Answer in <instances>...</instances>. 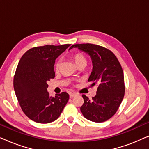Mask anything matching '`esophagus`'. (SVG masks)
Wrapping results in <instances>:
<instances>
[{
  "instance_id": "34e87169",
  "label": "esophagus",
  "mask_w": 149,
  "mask_h": 149,
  "mask_svg": "<svg viewBox=\"0 0 149 149\" xmlns=\"http://www.w3.org/2000/svg\"><path fill=\"white\" fill-rule=\"evenodd\" d=\"M75 93H69V95H70V97H74L75 96Z\"/></svg>"
}]
</instances>
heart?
Instances as JSON below:
<instances>
[{
  "label": "heart",
  "instance_id": "1",
  "mask_svg": "<svg viewBox=\"0 0 149 149\" xmlns=\"http://www.w3.org/2000/svg\"><path fill=\"white\" fill-rule=\"evenodd\" d=\"M72 59L76 63L77 66H80L81 64H85L87 63V59L84 56V55L81 54V53H77L73 55ZM60 66H61V61L58 60V62L56 63V65H55V70H56V72H58L60 71Z\"/></svg>",
  "mask_w": 149,
  "mask_h": 149
}]
</instances>
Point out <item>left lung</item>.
I'll list each match as a JSON object with an SVG mask.
<instances>
[{
	"mask_svg": "<svg viewBox=\"0 0 149 149\" xmlns=\"http://www.w3.org/2000/svg\"><path fill=\"white\" fill-rule=\"evenodd\" d=\"M89 54L93 70L88 81L90 87L96 85V95L90 100L83 94L84 100L80 110L87 119L102 123L111 119L117 113L125 94L124 75L121 64L111 50L91 43L73 45L70 47Z\"/></svg>",
	"mask_w": 149,
	"mask_h": 149,
	"instance_id": "1",
	"label": "left lung"
}]
</instances>
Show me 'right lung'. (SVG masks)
<instances>
[{
	"label": "right lung",
	"mask_w": 149,
	"mask_h": 149,
	"mask_svg": "<svg viewBox=\"0 0 149 149\" xmlns=\"http://www.w3.org/2000/svg\"><path fill=\"white\" fill-rule=\"evenodd\" d=\"M70 44L34 47L20 59L13 78L16 97L24 114L39 123L54 121L68 102L69 95L62 92L51 97L47 82L54 79L56 59Z\"/></svg>",
	"instance_id": "right-lung-1"
}]
</instances>
